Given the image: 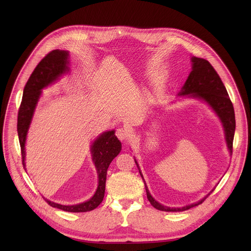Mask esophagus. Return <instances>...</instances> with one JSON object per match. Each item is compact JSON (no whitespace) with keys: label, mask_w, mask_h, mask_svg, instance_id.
<instances>
[{"label":"esophagus","mask_w":251,"mask_h":251,"mask_svg":"<svg viewBox=\"0 0 251 251\" xmlns=\"http://www.w3.org/2000/svg\"><path fill=\"white\" fill-rule=\"evenodd\" d=\"M116 136L117 138L122 141V142H125L128 137H129V133H128V130L125 129V128H119L116 130Z\"/></svg>","instance_id":"obj_1"}]
</instances>
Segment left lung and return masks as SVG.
<instances>
[{"instance_id":"1","label":"left lung","mask_w":251,"mask_h":251,"mask_svg":"<svg viewBox=\"0 0 251 251\" xmlns=\"http://www.w3.org/2000/svg\"><path fill=\"white\" fill-rule=\"evenodd\" d=\"M192 61L193 70L191 71L185 85L183 86L180 95L190 94L194 97H200L211 106V108L216 111V113L219 115L224 124L227 147L229 149L230 154H232V143L235 131V116L233 105L228 97L226 88L224 85L216 69L212 67V65L207 60L193 56ZM140 175L143 178L141 172ZM143 181H144V178H143ZM144 184L146 188L148 201L155 208L162 211H184L190 209L194 206L202 203V201L213 192L212 190L204 199L196 203H192L190 205H186L183 207H169L156 201L150 195L145 182Z\"/></svg>"}]
</instances>
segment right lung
<instances>
[{
    "instance_id": "1",
    "label": "right lung",
    "mask_w": 251,
    "mask_h": 251,
    "mask_svg": "<svg viewBox=\"0 0 251 251\" xmlns=\"http://www.w3.org/2000/svg\"><path fill=\"white\" fill-rule=\"evenodd\" d=\"M68 52L54 50L49 52L35 66L24 88L23 99L18 113V135L21 145L22 163L25 168V143L27 129L35 108V105L42 93V89L52 83L59 75L68 70ZM121 143L115 136L114 131L103 133L97 138L91 146L93 162L98 175V188L94 196L87 201L75 205H62L50 201H46L52 207L69 212H85L96 208L104 198L107 169L112 160L120 153Z\"/></svg>"
}]
</instances>
